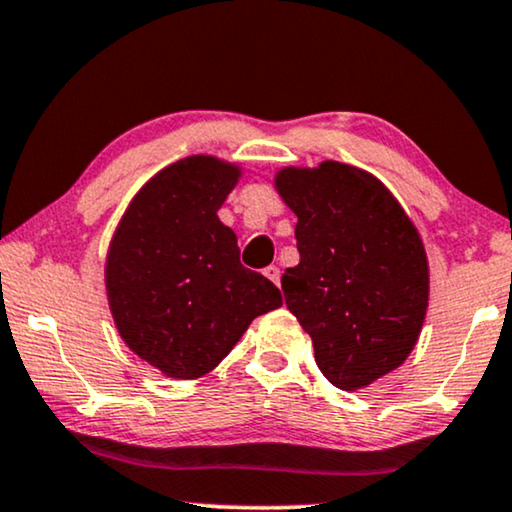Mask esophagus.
<instances>
[{
    "label": "esophagus",
    "instance_id": "1",
    "mask_svg": "<svg viewBox=\"0 0 512 512\" xmlns=\"http://www.w3.org/2000/svg\"><path fill=\"white\" fill-rule=\"evenodd\" d=\"M264 276L269 278L271 283H276V285L280 283V269H278V266H273V264H271V266H266V269H264Z\"/></svg>",
    "mask_w": 512,
    "mask_h": 512
}]
</instances>
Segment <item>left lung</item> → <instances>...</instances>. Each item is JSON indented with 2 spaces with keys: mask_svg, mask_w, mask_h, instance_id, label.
Returning <instances> with one entry per match:
<instances>
[{
  "mask_svg": "<svg viewBox=\"0 0 512 512\" xmlns=\"http://www.w3.org/2000/svg\"><path fill=\"white\" fill-rule=\"evenodd\" d=\"M276 190L297 215L299 264L285 304L338 390H359L406 362L429 306V264L394 194L350 164L285 167Z\"/></svg>",
  "mask_w": 512,
  "mask_h": 512,
  "instance_id": "8db88e82",
  "label": "left lung"
}]
</instances>
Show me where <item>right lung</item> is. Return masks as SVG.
Wrapping results in <instances>:
<instances>
[{"label": "right lung", "instance_id": "1", "mask_svg": "<svg viewBox=\"0 0 512 512\" xmlns=\"http://www.w3.org/2000/svg\"><path fill=\"white\" fill-rule=\"evenodd\" d=\"M241 169L192 155L136 192L106 255V294L127 348L164 376H206L257 315L283 306L280 290L239 259L218 218Z\"/></svg>", "mask_w": 512, "mask_h": 512}]
</instances>
